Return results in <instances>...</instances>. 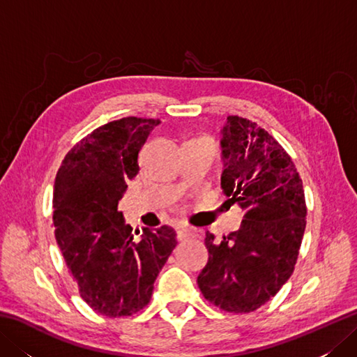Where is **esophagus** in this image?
Returning <instances> with one entry per match:
<instances>
[{"label":"esophagus","instance_id":"obj_1","mask_svg":"<svg viewBox=\"0 0 357 357\" xmlns=\"http://www.w3.org/2000/svg\"><path fill=\"white\" fill-rule=\"evenodd\" d=\"M195 236V233L192 229H188V227H183L179 225L176 227V238L178 241H185V239H190Z\"/></svg>","mask_w":357,"mask_h":357}]
</instances>
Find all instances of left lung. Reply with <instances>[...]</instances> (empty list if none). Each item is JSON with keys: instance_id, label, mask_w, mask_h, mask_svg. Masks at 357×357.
Returning <instances> with one entry per match:
<instances>
[{"instance_id": "left-lung-1", "label": "left lung", "mask_w": 357, "mask_h": 357, "mask_svg": "<svg viewBox=\"0 0 357 357\" xmlns=\"http://www.w3.org/2000/svg\"><path fill=\"white\" fill-rule=\"evenodd\" d=\"M222 135V193L244 210V219L221 244L207 231L208 262L198 285L210 304L244 314L270 301L291 276L307 204L298 169L268 132L229 116Z\"/></svg>"}]
</instances>
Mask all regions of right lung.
I'll return each instance as SVG.
<instances>
[{
    "label": "right lung",
    "instance_id": "right-lung-1",
    "mask_svg": "<svg viewBox=\"0 0 357 357\" xmlns=\"http://www.w3.org/2000/svg\"><path fill=\"white\" fill-rule=\"evenodd\" d=\"M159 119L127 116L95 128L63 159L53 192V227L69 275L96 313L124 317L146 307L176 247L169 225L133 240L118 202L139 172V151Z\"/></svg>",
    "mask_w": 357,
    "mask_h": 357
}]
</instances>
